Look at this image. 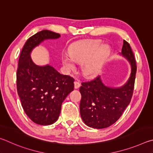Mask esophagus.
Returning a JSON list of instances; mask_svg holds the SVG:
<instances>
[{"label": "esophagus", "instance_id": "34e87169", "mask_svg": "<svg viewBox=\"0 0 153 153\" xmlns=\"http://www.w3.org/2000/svg\"><path fill=\"white\" fill-rule=\"evenodd\" d=\"M80 87H81V83H80L79 81L77 80V81H74V88L75 89H79Z\"/></svg>", "mask_w": 153, "mask_h": 153}]
</instances>
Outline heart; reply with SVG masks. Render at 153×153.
<instances>
[{"label":"heart","mask_w":153,"mask_h":153,"mask_svg":"<svg viewBox=\"0 0 153 153\" xmlns=\"http://www.w3.org/2000/svg\"><path fill=\"white\" fill-rule=\"evenodd\" d=\"M69 52V55L62 57L66 68L68 71H75L76 62L82 63V71L85 76H93L100 72L109 51L101 42L92 40L74 45Z\"/></svg>","instance_id":"obj_1"}]
</instances>
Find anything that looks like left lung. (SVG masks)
I'll return each instance as SVG.
<instances>
[{
    "instance_id": "left-lung-1",
    "label": "left lung",
    "mask_w": 153,
    "mask_h": 153,
    "mask_svg": "<svg viewBox=\"0 0 153 153\" xmlns=\"http://www.w3.org/2000/svg\"><path fill=\"white\" fill-rule=\"evenodd\" d=\"M122 55L130 62L131 74L128 82L120 88L104 85L100 76L82 82L80 87V114L88 126L97 129L108 128L122 116L132 97L136 73L134 55L129 43L124 40Z\"/></svg>"
}]
</instances>
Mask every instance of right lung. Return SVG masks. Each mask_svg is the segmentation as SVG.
I'll use <instances>...</instances> for the list:
<instances>
[{"mask_svg": "<svg viewBox=\"0 0 153 153\" xmlns=\"http://www.w3.org/2000/svg\"><path fill=\"white\" fill-rule=\"evenodd\" d=\"M60 37L49 30L38 32L27 40L19 59L17 89L21 105L27 116L39 125L57 121L62 103L74 89L72 77L60 74L50 65L37 66L30 57L31 50L44 39Z\"/></svg>", "mask_w": 153, "mask_h": 153, "instance_id": "1", "label": "right lung"}]
</instances>
